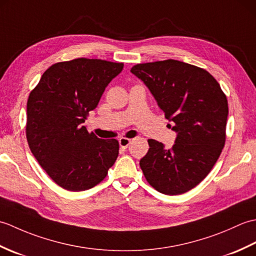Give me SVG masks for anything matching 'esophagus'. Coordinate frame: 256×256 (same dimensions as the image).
Returning a JSON list of instances; mask_svg holds the SVG:
<instances>
[{
	"mask_svg": "<svg viewBox=\"0 0 256 256\" xmlns=\"http://www.w3.org/2000/svg\"><path fill=\"white\" fill-rule=\"evenodd\" d=\"M131 140H130V138H121L118 140V144H120V146H121V148H126L128 146L131 144Z\"/></svg>",
	"mask_w": 256,
	"mask_h": 256,
	"instance_id": "obj_1",
	"label": "esophagus"
}]
</instances>
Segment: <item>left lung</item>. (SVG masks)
I'll use <instances>...</instances> for the list:
<instances>
[{
    "label": "left lung",
    "mask_w": 256,
    "mask_h": 256,
    "mask_svg": "<svg viewBox=\"0 0 256 256\" xmlns=\"http://www.w3.org/2000/svg\"><path fill=\"white\" fill-rule=\"evenodd\" d=\"M131 72L148 86L177 132L170 150L148 140L150 150L140 160L146 180L162 194L187 192L206 177L224 148L226 96L206 70L175 59L138 64Z\"/></svg>",
    "instance_id": "left-lung-1"
}]
</instances>
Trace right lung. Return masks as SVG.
Instances as JSON below:
<instances>
[{"mask_svg":"<svg viewBox=\"0 0 256 256\" xmlns=\"http://www.w3.org/2000/svg\"><path fill=\"white\" fill-rule=\"evenodd\" d=\"M123 66L102 59L60 62L52 64L30 91L27 142L42 170L64 189L94 187L118 158V140L98 138L82 123Z\"/></svg>","mask_w":256,"mask_h":256,"instance_id":"add662e5","label":"right lung"}]
</instances>
